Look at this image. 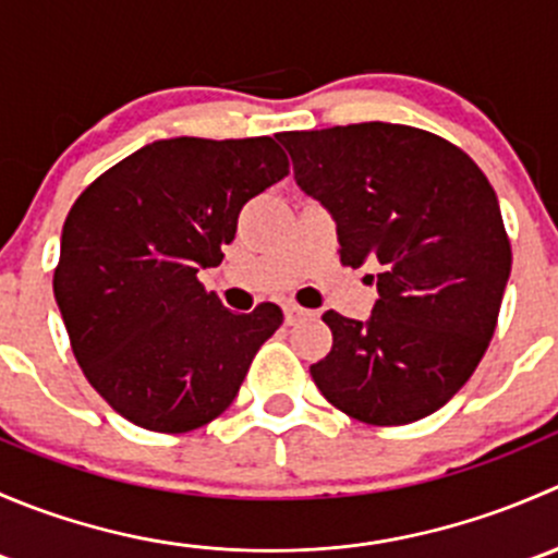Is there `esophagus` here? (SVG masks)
<instances>
[{
	"label": "esophagus",
	"mask_w": 558,
	"mask_h": 558,
	"mask_svg": "<svg viewBox=\"0 0 558 558\" xmlns=\"http://www.w3.org/2000/svg\"><path fill=\"white\" fill-rule=\"evenodd\" d=\"M283 315H286V324L296 326V324H302V320L313 318V311H305V307H300V305H286Z\"/></svg>",
	"instance_id": "34e87169"
}]
</instances>
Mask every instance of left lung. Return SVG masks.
I'll return each mask as SVG.
<instances>
[{
	"label": "left lung",
	"instance_id": "obj_1",
	"mask_svg": "<svg viewBox=\"0 0 558 558\" xmlns=\"http://www.w3.org/2000/svg\"><path fill=\"white\" fill-rule=\"evenodd\" d=\"M294 180L337 223L342 264H375L367 320L326 311L331 351L311 375L375 426L440 410L481 364L510 278L497 194L461 148L402 123L283 132Z\"/></svg>",
	"mask_w": 558,
	"mask_h": 558
}]
</instances>
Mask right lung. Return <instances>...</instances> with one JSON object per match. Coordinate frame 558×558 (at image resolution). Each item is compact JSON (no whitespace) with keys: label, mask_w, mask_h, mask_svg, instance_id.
Returning <instances> with one entry per match:
<instances>
[{"label":"right lung","mask_w":558,"mask_h":558,"mask_svg":"<svg viewBox=\"0 0 558 558\" xmlns=\"http://www.w3.org/2000/svg\"><path fill=\"white\" fill-rule=\"evenodd\" d=\"M289 174L272 137H172L99 174L61 232L53 294L72 353L116 413L199 429L238 397L283 313H232L196 272L221 264L247 199Z\"/></svg>","instance_id":"add662e5"}]
</instances>
